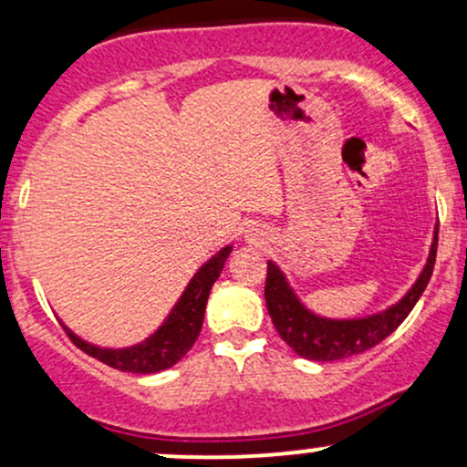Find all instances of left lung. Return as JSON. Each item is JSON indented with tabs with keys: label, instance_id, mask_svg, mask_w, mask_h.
I'll use <instances>...</instances> for the list:
<instances>
[{
	"label": "left lung",
	"instance_id": "obj_1",
	"mask_svg": "<svg viewBox=\"0 0 467 467\" xmlns=\"http://www.w3.org/2000/svg\"><path fill=\"white\" fill-rule=\"evenodd\" d=\"M437 244L439 228L434 230V244L430 248L428 264H425L417 284L410 288L399 304H394L381 315L352 321H332L312 315L310 310L301 306L295 292L285 284L284 273L273 261H268V276H265V308H268L270 319H273L281 339L288 343L299 357L312 358V361H339V358L355 357L358 352L370 350L388 335H392L412 312L419 296L423 295L425 285H428L430 276H432L434 261H437Z\"/></svg>",
	"mask_w": 467,
	"mask_h": 467
}]
</instances>
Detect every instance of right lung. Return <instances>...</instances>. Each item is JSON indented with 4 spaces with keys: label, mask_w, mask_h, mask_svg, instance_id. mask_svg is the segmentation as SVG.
I'll return each instance as SVG.
<instances>
[{
    "label": "right lung",
    "mask_w": 467,
    "mask_h": 467,
    "mask_svg": "<svg viewBox=\"0 0 467 467\" xmlns=\"http://www.w3.org/2000/svg\"><path fill=\"white\" fill-rule=\"evenodd\" d=\"M230 248L219 250L213 259L199 268V273L192 276L188 284L186 292L182 295L175 310L171 312L163 326L159 327L155 335L140 346L124 348V350H106V348L90 346V343L81 341L75 337L68 327H64L66 335L75 343L79 350L86 355L97 358V361L106 363V366L115 368L121 372H135V375H152V372L166 370V368L175 366V363L186 355L197 341L199 332H202L203 312H206V301L210 288L222 275L225 259H228Z\"/></svg>",
    "instance_id": "obj_1"
}]
</instances>
